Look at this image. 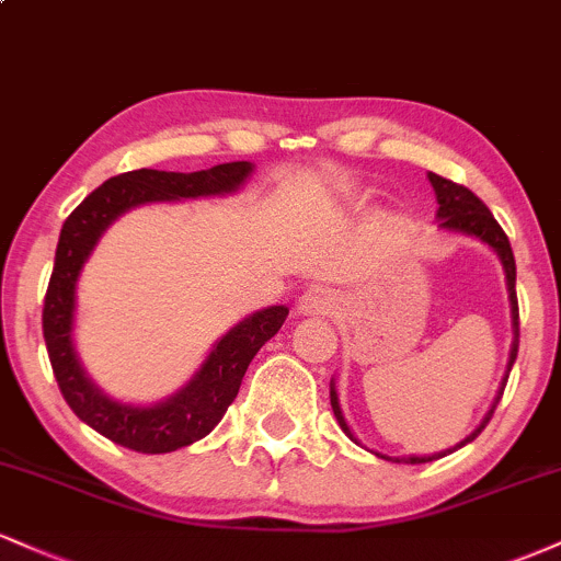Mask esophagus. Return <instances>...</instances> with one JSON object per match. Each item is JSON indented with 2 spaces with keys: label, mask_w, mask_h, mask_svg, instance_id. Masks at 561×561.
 <instances>
[{
  "label": "esophagus",
  "mask_w": 561,
  "mask_h": 561,
  "mask_svg": "<svg viewBox=\"0 0 561 561\" xmlns=\"http://www.w3.org/2000/svg\"><path fill=\"white\" fill-rule=\"evenodd\" d=\"M337 308V298L324 287H311L300 295L298 311L306 313V317H330Z\"/></svg>",
  "instance_id": "esophagus-1"
}]
</instances>
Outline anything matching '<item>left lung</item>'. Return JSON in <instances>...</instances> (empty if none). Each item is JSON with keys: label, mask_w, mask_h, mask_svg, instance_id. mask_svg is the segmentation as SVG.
<instances>
[{"label": "left lung", "mask_w": 561, "mask_h": 561, "mask_svg": "<svg viewBox=\"0 0 561 561\" xmlns=\"http://www.w3.org/2000/svg\"><path fill=\"white\" fill-rule=\"evenodd\" d=\"M430 182H433L437 205H440V208H437L440 227L450 229V231H461V234L478 237V240L488 242L495 253H499L501 263H504L508 300H512V327H514V345H512V356H508V371H512V364H514V358H517V347H519V306H517V289H514V285H517V263H514V253H512V244H508V237L504 234V229L499 227V221H495L491 210H488V205L482 203V199L474 195L472 190H467L465 184H456V182H450V179L437 176V173H430ZM330 398H332V411H334V416H337L343 433L351 437V440H356V437L351 435V427H347L343 420V411H340V403H337V392H334L332 385H330ZM493 411H495V405L491 409V414L485 416V422H482L480 427L474 430V433L469 435L465 443H461V446L472 443L474 437L485 430V424L491 422ZM440 456H446V450H443V454H435V456H405V459H396V461L398 465H424V461L440 459ZM382 459H388V456H382Z\"/></svg>", "instance_id": "1"}]
</instances>
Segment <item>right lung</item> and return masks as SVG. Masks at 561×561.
<instances>
[{
    "label": "right lung",
    "instance_id": "obj_1",
    "mask_svg": "<svg viewBox=\"0 0 561 561\" xmlns=\"http://www.w3.org/2000/svg\"><path fill=\"white\" fill-rule=\"evenodd\" d=\"M250 171L253 165L248 160H234V163H221L195 173L152 169L126 171L96 186L62 224L55 268L49 276L47 295H44V343H47L49 364H53L57 388L66 403L81 422L105 435L107 440L137 454H169L208 435L240 392L242 377L253 356L266 340L279 332L289 311L285 306H272L237 324L210 351L208 362L203 364L195 379L165 403L150 405V409L126 405L102 396L83 375L73 353L70 330H73L76 279H79L83 261L89 259L107 224L134 205L224 195V192H234Z\"/></svg>",
    "mask_w": 561,
    "mask_h": 561
}]
</instances>
